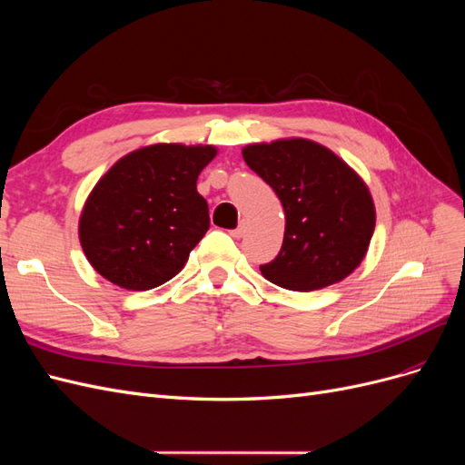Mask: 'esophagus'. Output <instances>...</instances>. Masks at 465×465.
<instances>
[{"instance_id":"obj_1","label":"esophagus","mask_w":465,"mask_h":465,"mask_svg":"<svg viewBox=\"0 0 465 465\" xmlns=\"http://www.w3.org/2000/svg\"><path fill=\"white\" fill-rule=\"evenodd\" d=\"M244 231H246V229H244V224H238V227H236V229H232L229 234H231L232 238H242V236H244Z\"/></svg>"}]
</instances>
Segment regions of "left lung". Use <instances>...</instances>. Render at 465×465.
Returning <instances> with one entry per match:
<instances>
[{
    "mask_svg": "<svg viewBox=\"0 0 465 465\" xmlns=\"http://www.w3.org/2000/svg\"><path fill=\"white\" fill-rule=\"evenodd\" d=\"M246 164L285 209V236L262 275L289 291L340 283L367 256L376 224L369 186L333 151L292 137L242 149Z\"/></svg>",
    "mask_w": 465,
    "mask_h": 465,
    "instance_id": "obj_1",
    "label": "left lung"
}]
</instances>
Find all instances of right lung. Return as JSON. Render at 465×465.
<instances>
[{
	"mask_svg": "<svg viewBox=\"0 0 465 465\" xmlns=\"http://www.w3.org/2000/svg\"><path fill=\"white\" fill-rule=\"evenodd\" d=\"M215 154L213 145L154 143L112 164L79 217L81 248L94 270L128 291L173 279L209 229L195 182Z\"/></svg>",
	"mask_w": 465,
	"mask_h": 465,
	"instance_id": "1",
	"label": "right lung"
}]
</instances>
